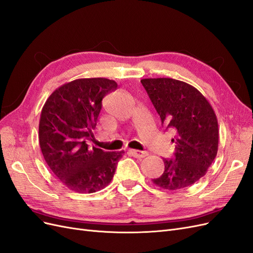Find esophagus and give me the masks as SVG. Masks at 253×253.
Returning a JSON list of instances; mask_svg holds the SVG:
<instances>
[{"label":"esophagus","instance_id":"1","mask_svg":"<svg viewBox=\"0 0 253 253\" xmlns=\"http://www.w3.org/2000/svg\"><path fill=\"white\" fill-rule=\"evenodd\" d=\"M128 152L131 153V154L136 157V158H143L145 156H148V152L147 151H138V150H132L129 149Z\"/></svg>","mask_w":253,"mask_h":253}]
</instances>
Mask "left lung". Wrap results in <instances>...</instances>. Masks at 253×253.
Listing matches in <instances>:
<instances>
[{"label":"left lung","mask_w":253,"mask_h":253,"mask_svg":"<svg viewBox=\"0 0 253 253\" xmlns=\"http://www.w3.org/2000/svg\"><path fill=\"white\" fill-rule=\"evenodd\" d=\"M140 82L163 125L175 133L174 158H164L163 175L152 181L169 191L192 186L205 176L216 157V115L201 91L186 82L171 78Z\"/></svg>","instance_id":"left-lung-1"}]
</instances>
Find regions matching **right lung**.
<instances>
[{"label":"right lung","instance_id":"right-lung-1","mask_svg":"<svg viewBox=\"0 0 253 253\" xmlns=\"http://www.w3.org/2000/svg\"><path fill=\"white\" fill-rule=\"evenodd\" d=\"M117 88L105 78H84L58 87L45 102L39 124L43 157L57 178L77 193H94L111 182L120 152L89 148L103 97Z\"/></svg>","mask_w":253,"mask_h":253}]
</instances>
